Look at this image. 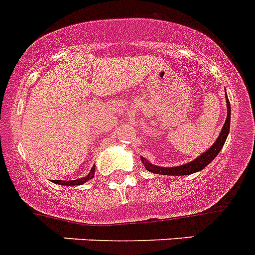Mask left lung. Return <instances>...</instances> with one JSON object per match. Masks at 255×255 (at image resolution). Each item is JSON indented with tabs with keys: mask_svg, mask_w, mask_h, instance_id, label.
Returning a JSON list of instances; mask_svg holds the SVG:
<instances>
[{
	"mask_svg": "<svg viewBox=\"0 0 255 255\" xmlns=\"http://www.w3.org/2000/svg\"><path fill=\"white\" fill-rule=\"evenodd\" d=\"M226 101H227V118H226L225 125H223L222 129H221V133L218 136L214 143L210 146L207 151H204L200 156H198L196 159H194L192 161L187 163V164L178 165V167H158V165L151 164L150 161H147V159L141 158V161L143 163L145 168L151 173L156 174H164V176H187V174L195 173V172H199V170L204 169L210 161L216 158L218 152L222 150L223 145L226 142V138L229 136L230 132V121H231V105H230V101L226 96Z\"/></svg>",
	"mask_w": 255,
	"mask_h": 255,
	"instance_id": "1",
	"label": "left lung"
}]
</instances>
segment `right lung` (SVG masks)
Listing matches in <instances>:
<instances>
[{"label":"right lung","mask_w":255,"mask_h":255,"mask_svg":"<svg viewBox=\"0 0 255 255\" xmlns=\"http://www.w3.org/2000/svg\"><path fill=\"white\" fill-rule=\"evenodd\" d=\"M95 176V167H92V169L90 170V173L86 177H82V178H78V180H73V181H60V180H52V182L57 183V185H64V186H78L83 185L85 182L90 181L91 178H94Z\"/></svg>","instance_id":"add662e5"}]
</instances>
